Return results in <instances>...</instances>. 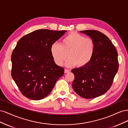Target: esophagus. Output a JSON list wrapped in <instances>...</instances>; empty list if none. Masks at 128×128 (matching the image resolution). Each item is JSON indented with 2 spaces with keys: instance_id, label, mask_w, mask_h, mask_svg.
<instances>
[{
  "instance_id": "obj_1",
  "label": "esophagus",
  "mask_w": 128,
  "mask_h": 128,
  "mask_svg": "<svg viewBox=\"0 0 128 128\" xmlns=\"http://www.w3.org/2000/svg\"><path fill=\"white\" fill-rule=\"evenodd\" d=\"M70 72V70H69V69H64V73H68Z\"/></svg>"
}]
</instances>
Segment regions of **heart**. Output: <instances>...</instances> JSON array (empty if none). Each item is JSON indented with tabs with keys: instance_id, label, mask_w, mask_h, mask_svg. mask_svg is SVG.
<instances>
[{
	"instance_id": "heart-1",
	"label": "heart",
	"mask_w": 128,
	"mask_h": 128,
	"mask_svg": "<svg viewBox=\"0 0 128 128\" xmlns=\"http://www.w3.org/2000/svg\"><path fill=\"white\" fill-rule=\"evenodd\" d=\"M94 50V42L91 38L75 32L66 36L61 45L55 42L50 48L53 59L58 66L62 64L68 56L69 59L65 63L67 67L86 66L91 61Z\"/></svg>"
}]
</instances>
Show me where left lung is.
<instances>
[{"label":"left lung","mask_w":128,"mask_h":128,"mask_svg":"<svg viewBox=\"0 0 128 128\" xmlns=\"http://www.w3.org/2000/svg\"><path fill=\"white\" fill-rule=\"evenodd\" d=\"M94 41L95 50L91 61L84 67L72 69V86L78 96L92 99L104 94L110 88L118 69V53L105 34L98 31H80Z\"/></svg>","instance_id":"8db88e82"}]
</instances>
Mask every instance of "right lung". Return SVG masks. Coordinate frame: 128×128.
<instances>
[{"instance_id":"1","label":"right lung","mask_w":128,"mask_h":128,"mask_svg":"<svg viewBox=\"0 0 128 128\" xmlns=\"http://www.w3.org/2000/svg\"><path fill=\"white\" fill-rule=\"evenodd\" d=\"M67 31L40 29L19 40L12 54V77L26 97L34 100L51 93L64 69L51 56V45Z\"/></svg>"}]
</instances>
